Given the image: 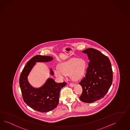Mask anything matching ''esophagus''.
<instances>
[{"label":"esophagus","instance_id":"esophagus-1","mask_svg":"<svg viewBox=\"0 0 130 130\" xmlns=\"http://www.w3.org/2000/svg\"><path fill=\"white\" fill-rule=\"evenodd\" d=\"M74 85H75V84H73V83H70V86H71V87H73Z\"/></svg>","mask_w":130,"mask_h":130}]
</instances>
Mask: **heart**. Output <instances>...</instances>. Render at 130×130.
<instances>
[{"label":"heart","instance_id":"obj_1","mask_svg":"<svg viewBox=\"0 0 130 130\" xmlns=\"http://www.w3.org/2000/svg\"><path fill=\"white\" fill-rule=\"evenodd\" d=\"M85 67V61L81 58H72L59 66V70L54 71L55 75L58 78L62 79L64 74L67 75L70 73L73 79H79L83 76Z\"/></svg>","mask_w":130,"mask_h":130}]
</instances>
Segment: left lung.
Masks as SVG:
<instances>
[{
    "label": "left lung",
    "instance_id": "left-lung-1",
    "mask_svg": "<svg viewBox=\"0 0 130 130\" xmlns=\"http://www.w3.org/2000/svg\"><path fill=\"white\" fill-rule=\"evenodd\" d=\"M90 60L85 77L80 82L83 92L79 99L85 103H93L102 99L112 84L113 72L107 56L96 49L89 48L83 51Z\"/></svg>",
    "mask_w": 130,
    "mask_h": 130
}]
</instances>
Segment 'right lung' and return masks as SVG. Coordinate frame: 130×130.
Listing matches in <instances>:
<instances>
[{"label":"right lung","instance_id":"add662e5","mask_svg":"<svg viewBox=\"0 0 130 130\" xmlns=\"http://www.w3.org/2000/svg\"><path fill=\"white\" fill-rule=\"evenodd\" d=\"M52 59L50 56L36 55L27 62L20 77L19 84L24 101L31 108L39 112H48L57 107L60 91L66 83H57L53 79L49 78L40 88H35L28 83L27 76L36 62H48ZM50 73L54 74L52 70Z\"/></svg>","mask_w":130,"mask_h":130}]
</instances>
